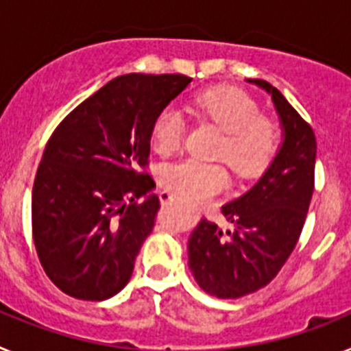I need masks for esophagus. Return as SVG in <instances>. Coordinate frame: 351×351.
I'll return each instance as SVG.
<instances>
[{
	"mask_svg": "<svg viewBox=\"0 0 351 351\" xmlns=\"http://www.w3.org/2000/svg\"><path fill=\"white\" fill-rule=\"evenodd\" d=\"M158 197H160V202L161 204H167V202H172V200H176V195H172L170 193V191H167V190H161L160 193H158Z\"/></svg>",
	"mask_w": 351,
	"mask_h": 351,
	"instance_id": "34e87169",
	"label": "esophagus"
}]
</instances>
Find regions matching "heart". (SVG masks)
I'll return each mask as SVG.
<instances>
[{
    "instance_id": "obj_1",
    "label": "heart",
    "mask_w": 351,
    "mask_h": 351,
    "mask_svg": "<svg viewBox=\"0 0 351 351\" xmlns=\"http://www.w3.org/2000/svg\"><path fill=\"white\" fill-rule=\"evenodd\" d=\"M195 112L225 132L218 158L241 176H256L271 165L280 147V130L250 95L235 88H214L195 98ZM186 132L184 114L165 107L153 123V147L170 154L181 145ZM161 184L186 198H204L225 190L228 173L221 163L182 158L161 169Z\"/></svg>"
}]
</instances>
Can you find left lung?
Instances as JSON below:
<instances>
[{
	"label": "left lung",
	"mask_w": 351,
	"mask_h": 351,
	"mask_svg": "<svg viewBox=\"0 0 351 351\" xmlns=\"http://www.w3.org/2000/svg\"><path fill=\"white\" fill-rule=\"evenodd\" d=\"M246 82L271 96L283 141L262 178L221 207L226 225L202 218L188 239V267L198 287L218 299H237L271 283L295 247L315 188L311 126L271 84Z\"/></svg>",
	"instance_id": "obj_1"
}]
</instances>
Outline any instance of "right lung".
Here are the masks:
<instances>
[{
  "label": "right lung",
  "instance_id": "1",
  "mask_svg": "<svg viewBox=\"0 0 351 351\" xmlns=\"http://www.w3.org/2000/svg\"><path fill=\"white\" fill-rule=\"evenodd\" d=\"M190 77L128 73L73 108L49 138L31 195L45 274L66 295L107 300L132 278L160 200L141 172L153 123Z\"/></svg>",
  "mask_w": 351,
  "mask_h": 351
}]
</instances>
